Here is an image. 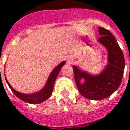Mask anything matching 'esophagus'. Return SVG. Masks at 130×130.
<instances>
[{"instance_id":"esophagus-1","label":"esophagus","mask_w":130,"mask_h":130,"mask_svg":"<svg viewBox=\"0 0 130 130\" xmlns=\"http://www.w3.org/2000/svg\"><path fill=\"white\" fill-rule=\"evenodd\" d=\"M73 59H74V58H73V56H68V57L66 58V60H67V62H68V63H71L72 61H73Z\"/></svg>"}]
</instances>
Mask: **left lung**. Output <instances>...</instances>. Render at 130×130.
<instances>
[{"label": "left lung", "instance_id": "1", "mask_svg": "<svg viewBox=\"0 0 130 130\" xmlns=\"http://www.w3.org/2000/svg\"><path fill=\"white\" fill-rule=\"evenodd\" d=\"M97 41L107 51V64L101 73L93 75L73 65V73L77 89L88 99L99 101L110 96L117 90L123 78L125 59L115 37L109 30L99 27Z\"/></svg>", "mask_w": 130, "mask_h": 130}]
</instances>
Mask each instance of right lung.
Segmentation results:
<instances>
[{
    "instance_id": "right-lung-1",
    "label": "right lung",
    "mask_w": 130,
    "mask_h": 130,
    "mask_svg": "<svg viewBox=\"0 0 130 130\" xmlns=\"http://www.w3.org/2000/svg\"><path fill=\"white\" fill-rule=\"evenodd\" d=\"M65 64V61H62L59 65H57L51 73L44 86L40 90L36 92L31 93V94H24V93L19 92L18 91L15 90V89L11 86V84L9 83V82L7 79L6 75H5V79L11 91L15 94L16 96L18 97L19 99H21V101H24L25 103H29V104H40V103H43L44 101L51 96L55 80L59 75V71H61V68Z\"/></svg>"
}]
</instances>
